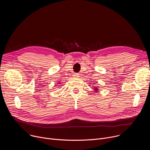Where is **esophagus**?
Wrapping results in <instances>:
<instances>
[{"label": "esophagus", "instance_id": "34e87169", "mask_svg": "<svg viewBox=\"0 0 150 150\" xmlns=\"http://www.w3.org/2000/svg\"><path fill=\"white\" fill-rule=\"evenodd\" d=\"M74 78H78V76H79V74H77V73H75V74H74Z\"/></svg>", "mask_w": 150, "mask_h": 150}]
</instances>
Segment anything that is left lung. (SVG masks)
I'll list each match as a JSON object with an SVG mask.
<instances>
[{
  "mask_svg": "<svg viewBox=\"0 0 150 150\" xmlns=\"http://www.w3.org/2000/svg\"><path fill=\"white\" fill-rule=\"evenodd\" d=\"M94 90H95V91H98V89H97V88H96L94 89Z\"/></svg>",
  "mask_w": 150,
  "mask_h": 150,
  "instance_id": "1",
  "label": "left lung"
}]
</instances>
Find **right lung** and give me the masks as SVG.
<instances>
[{"instance_id":"right-lung-1","label":"right lung","mask_w":150,"mask_h":150,"mask_svg":"<svg viewBox=\"0 0 150 150\" xmlns=\"http://www.w3.org/2000/svg\"><path fill=\"white\" fill-rule=\"evenodd\" d=\"M59 83H60V82H59Z\"/></svg>"}]
</instances>
